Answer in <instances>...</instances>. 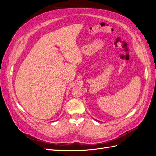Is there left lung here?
Instances as JSON below:
<instances>
[{"instance_id": "left-lung-1", "label": "left lung", "mask_w": 156, "mask_h": 156, "mask_svg": "<svg viewBox=\"0 0 156 156\" xmlns=\"http://www.w3.org/2000/svg\"><path fill=\"white\" fill-rule=\"evenodd\" d=\"M94 120H96V119H94ZM97 121H98V120H97Z\"/></svg>"}]
</instances>
